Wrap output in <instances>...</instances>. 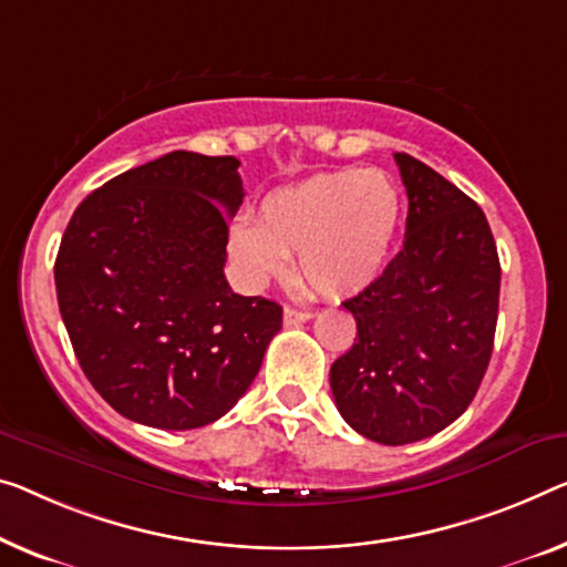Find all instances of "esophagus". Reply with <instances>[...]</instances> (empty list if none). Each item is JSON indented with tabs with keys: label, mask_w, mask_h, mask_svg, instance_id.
<instances>
[{
	"label": "esophagus",
	"mask_w": 567,
	"mask_h": 567,
	"mask_svg": "<svg viewBox=\"0 0 567 567\" xmlns=\"http://www.w3.org/2000/svg\"><path fill=\"white\" fill-rule=\"evenodd\" d=\"M306 320H310V310H298V308L287 306L285 312H282V323H285L287 328L306 323Z\"/></svg>",
	"instance_id": "1"
}]
</instances>
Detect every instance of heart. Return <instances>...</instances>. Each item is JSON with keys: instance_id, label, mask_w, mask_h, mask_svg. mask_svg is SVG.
Returning a JSON list of instances; mask_svg holds the SVG:
<instances>
[{"instance_id": "obj_1", "label": "heart", "mask_w": 567, "mask_h": 567, "mask_svg": "<svg viewBox=\"0 0 567 567\" xmlns=\"http://www.w3.org/2000/svg\"><path fill=\"white\" fill-rule=\"evenodd\" d=\"M400 210V190L384 173H320L269 190L255 226L231 229L229 255L251 285L280 277L287 255H298L302 282L326 298H349L382 272Z\"/></svg>"}]
</instances>
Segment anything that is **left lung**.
I'll return each instance as SVG.
<instances>
[{
  "mask_svg": "<svg viewBox=\"0 0 567 567\" xmlns=\"http://www.w3.org/2000/svg\"><path fill=\"white\" fill-rule=\"evenodd\" d=\"M394 159L410 200L402 249L343 302L357 341L331 367L338 412L384 445L422 441L466 412L492 359L502 282L476 200L420 159Z\"/></svg>",
  "mask_w": 567,
  "mask_h": 567,
  "instance_id": "1",
  "label": "left lung"
}]
</instances>
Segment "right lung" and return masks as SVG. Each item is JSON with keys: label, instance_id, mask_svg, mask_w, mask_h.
Listing matches in <instances>:
<instances>
[{"label": "right lung", "instance_id": "1", "mask_svg": "<svg viewBox=\"0 0 567 567\" xmlns=\"http://www.w3.org/2000/svg\"><path fill=\"white\" fill-rule=\"evenodd\" d=\"M239 159L175 150L101 185L75 208L55 290L75 359L126 420L193 430L255 382L282 308L226 282Z\"/></svg>", "mask_w": 567, "mask_h": 567}]
</instances>
